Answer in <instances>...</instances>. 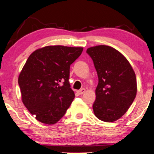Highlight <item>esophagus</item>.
Returning <instances> with one entry per match:
<instances>
[{"label": "esophagus", "instance_id": "obj_1", "mask_svg": "<svg viewBox=\"0 0 154 154\" xmlns=\"http://www.w3.org/2000/svg\"><path fill=\"white\" fill-rule=\"evenodd\" d=\"M85 88H82V89L77 91V93H78V94L79 95H82L83 93H85Z\"/></svg>", "mask_w": 154, "mask_h": 154}]
</instances>
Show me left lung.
<instances>
[{
	"label": "left lung",
	"instance_id": "left-lung-1",
	"mask_svg": "<svg viewBox=\"0 0 154 154\" xmlns=\"http://www.w3.org/2000/svg\"><path fill=\"white\" fill-rule=\"evenodd\" d=\"M97 72L98 84L93 105L95 116L114 122L128 110L136 96L135 72L126 58L114 48L98 45L87 49Z\"/></svg>",
	"mask_w": 154,
	"mask_h": 154
}]
</instances>
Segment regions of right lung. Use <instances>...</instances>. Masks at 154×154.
<instances>
[{
    "label": "right lung",
    "instance_id": "1",
    "mask_svg": "<svg viewBox=\"0 0 154 154\" xmlns=\"http://www.w3.org/2000/svg\"><path fill=\"white\" fill-rule=\"evenodd\" d=\"M82 51L51 45L34 51L26 60L18 82L23 103L39 122L53 125L64 116L75 98L70 66Z\"/></svg>",
    "mask_w": 154,
    "mask_h": 154
}]
</instances>
